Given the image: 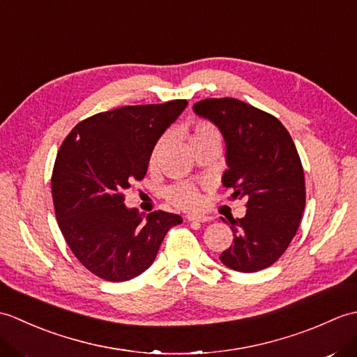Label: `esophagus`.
Returning a JSON list of instances; mask_svg holds the SVG:
<instances>
[{
    "label": "esophagus",
    "instance_id": "1",
    "mask_svg": "<svg viewBox=\"0 0 357 357\" xmlns=\"http://www.w3.org/2000/svg\"><path fill=\"white\" fill-rule=\"evenodd\" d=\"M188 222H208L210 218L208 216H196V215H188L187 216Z\"/></svg>",
    "mask_w": 357,
    "mask_h": 357
}]
</instances>
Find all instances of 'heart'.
<instances>
[{
	"label": "heart",
	"mask_w": 357,
	"mask_h": 357,
	"mask_svg": "<svg viewBox=\"0 0 357 357\" xmlns=\"http://www.w3.org/2000/svg\"><path fill=\"white\" fill-rule=\"evenodd\" d=\"M207 138H219L218 128L213 124H210L208 121H204V119L195 121L192 124V130L188 133V141L193 144L196 141L207 139ZM165 144H167L165 135L161 136V138L155 142V146L151 149V153H150L151 165L158 162L159 156H161V153L165 149ZM164 198L169 201L172 206L178 207L181 210H188V211L199 210L204 202L201 188L193 183H187V181H181V183H174L167 187L164 190Z\"/></svg>",
	"instance_id": "obj_1"
}]
</instances>
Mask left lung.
I'll return each instance as SVG.
<instances>
[{
	"label": "left lung",
	"instance_id": "left-lung-1",
	"mask_svg": "<svg viewBox=\"0 0 357 357\" xmlns=\"http://www.w3.org/2000/svg\"><path fill=\"white\" fill-rule=\"evenodd\" d=\"M215 123L227 144L222 184L230 199H245L247 213L231 222L233 245L219 259L253 273L275 264L290 245L305 208V178L298 150L282 123L236 98H208L193 105Z\"/></svg>",
	"mask_w": 357,
	"mask_h": 357
}]
</instances>
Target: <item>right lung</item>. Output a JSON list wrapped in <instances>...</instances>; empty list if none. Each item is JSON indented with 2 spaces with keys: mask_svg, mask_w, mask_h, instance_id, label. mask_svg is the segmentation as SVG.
I'll return each instance as SVG.
<instances>
[{
  "mask_svg": "<svg viewBox=\"0 0 357 357\" xmlns=\"http://www.w3.org/2000/svg\"><path fill=\"white\" fill-rule=\"evenodd\" d=\"M185 100L126 105L72 128L52 173L56 221L75 257L95 276L123 282L146 271L179 215L158 210L144 219L124 206V192L147 173L150 153Z\"/></svg>",
  "mask_w": 357,
  "mask_h": 357,
  "instance_id": "right-lung-1",
  "label": "right lung"
}]
</instances>
